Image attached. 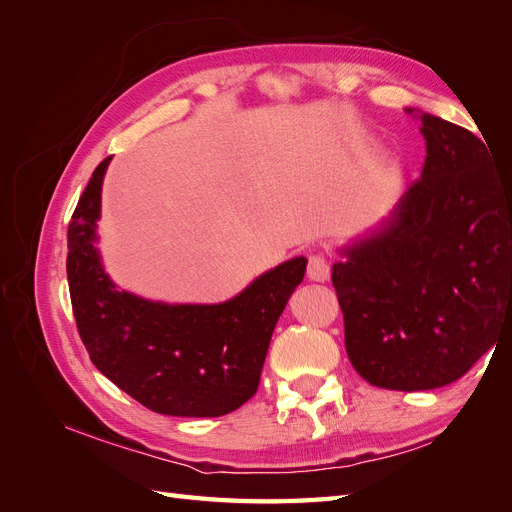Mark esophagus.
<instances>
[{
  "instance_id": "esophagus-1",
  "label": "esophagus",
  "mask_w": 512,
  "mask_h": 512,
  "mask_svg": "<svg viewBox=\"0 0 512 512\" xmlns=\"http://www.w3.org/2000/svg\"><path fill=\"white\" fill-rule=\"evenodd\" d=\"M331 275V267H329V260L324 254H312L307 260V277L314 282H324L329 280Z\"/></svg>"
}]
</instances>
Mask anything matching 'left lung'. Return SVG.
I'll list each match as a JSON object with an SVG mask.
<instances>
[{
	"label": "left lung",
	"mask_w": 512,
	"mask_h": 512,
	"mask_svg": "<svg viewBox=\"0 0 512 512\" xmlns=\"http://www.w3.org/2000/svg\"><path fill=\"white\" fill-rule=\"evenodd\" d=\"M418 119L421 179L331 275L352 367L391 391L459 380L512 318V173L470 130Z\"/></svg>",
	"instance_id": "left-lung-1"
}]
</instances>
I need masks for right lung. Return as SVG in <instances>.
<instances>
[{
	"label": "right lung",
	"instance_id": "add662e5",
	"mask_svg": "<svg viewBox=\"0 0 512 512\" xmlns=\"http://www.w3.org/2000/svg\"><path fill=\"white\" fill-rule=\"evenodd\" d=\"M108 162L94 170L68 226L70 301L91 363L151 412L237 410L258 391L273 329L303 280L305 258L267 271L220 305H164L117 290L94 247Z\"/></svg>",
	"mask_w": 512,
	"mask_h": 512
}]
</instances>
